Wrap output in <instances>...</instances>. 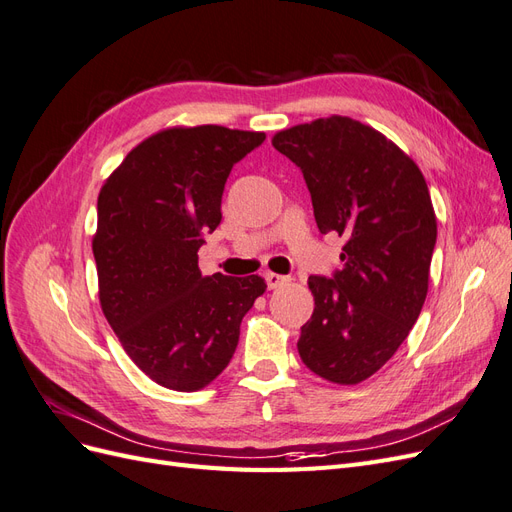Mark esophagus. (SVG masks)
Segmentation results:
<instances>
[{
	"mask_svg": "<svg viewBox=\"0 0 512 512\" xmlns=\"http://www.w3.org/2000/svg\"><path fill=\"white\" fill-rule=\"evenodd\" d=\"M265 277H267V286H269L271 290H275V288H282V286H286V284L290 282V277L280 275V273H267Z\"/></svg>",
	"mask_w": 512,
	"mask_h": 512,
	"instance_id": "obj_1",
	"label": "esophagus"
}]
</instances>
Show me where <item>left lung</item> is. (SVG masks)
Returning <instances> with one entry per match:
<instances>
[{"instance_id": "obj_1", "label": "left lung", "mask_w": 512, "mask_h": 512, "mask_svg": "<svg viewBox=\"0 0 512 512\" xmlns=\"http://www.w3.org/2000/svg\"><path fill=\"white\" fill-rule=\"evenodd\" d=\"M301 168L320 232L344 237L333 280L309 275L314 314L297 342L303 363L333 384L374 376L421 314L438 235L421 168L391 138L331 115L273 134Z\"/></svg>"}]
</instances>
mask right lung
<instances>
[{"label":"right lung","mask_w":512,"mask_h":512,"mask_svg":"<svg viewBox=\"0 0 512 512\" xmlns=\"http://www.w3.org/2000/svg\"><path fill=\"white\" fill-rule=\"evenodd\" d=\"M265 132L175 126L147 136L106 177L91 239L102 312L134 365L170 391L218 378L241 320L267 290L258 275H203L198 250L222 220L230 168Z\"/></svg>","instance_id":"right-lung-1"}]
</instances>
